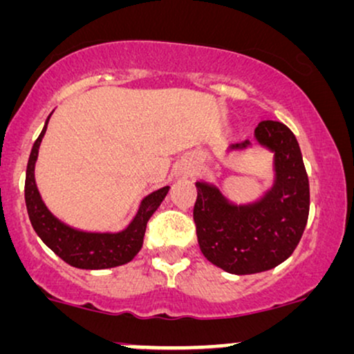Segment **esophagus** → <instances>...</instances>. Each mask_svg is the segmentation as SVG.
Segmentation results:
<instances>
[{"label":"esophagus","mask_w":354,"mask_h":354,"mask_svg":"<svg viewBox=\"0 0 354 354\" xmlns=\"http://www.w3.org/2000/svg\"><path fill=\"white\" fill-rule=\"evenodd\" d=\"M180 174H182V176H190L189 169H182V170H180Z\"/></svg>","instance_id":"34e87169"}]
</instances>
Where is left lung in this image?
I'll return each mask as SVG.
<instances>
[{
    "instance_id": "left-lung-1",
    "label": "left lung",
    "mask_w": 354,
    "mask_h": 354,
    "mask_svg": "<svg viewBox=\"0 0 354 354\" xmlns=\"http://www.w3.org/2000/svg\"><path fill=\"white\" fill-rule=\"evenodd\" d=\"M256 139L276 152V184L254 205L234 207L215 187L197 184L194 221L200 250L226 272L256 274L276 268L294 252L310 208V190L294 133L279 121H261ZM241 141L231 149H243Z\"/></svg>"
}]
</instances>
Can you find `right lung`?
Wrapping results in <instances>:
<instances>
[{"label":"right lung","mask_w":354,"mask_h":354,"mask_svg":"<svg viewBox=\"0 0 354 354\" xmlns=\"http://www.w3.org/2000/svg\"><path fill=\"white\" fill-rule=\"evenodd\" d=\"M49 118H47L42 133L34 142L28 160V169H26L24 198L30 225H32L37 236L60 259L73 266V268L108 269L129 263L141 250L147 221H149L152 213L157 210V207L162 203L169 187H162V189L156 190L154 194L147 195L139 207L138 215L134 216L128 228L121 233H84V231L68 228L67 225L60 223L57 218L50 215L46 205L42 203L36 180H34V164L37 159L39 144H41L44 133L47 129Z\"/></svg>","instance_id":"obj_1"}]
</instances>
